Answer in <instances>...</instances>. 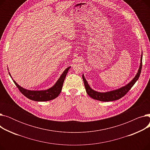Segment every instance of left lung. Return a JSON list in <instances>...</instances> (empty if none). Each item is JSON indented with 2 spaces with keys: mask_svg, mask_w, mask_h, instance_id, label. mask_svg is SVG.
Returning <instances> with one entry per match:
<instances>
[{
  "mask_svg": "<svg viewBox=\"0 0 150 150\" xmlns=\"http://www.w3.org/2000/svg\"><path fill=\"white\" fill-rule=\"evenodd\" d=\"M142 67V52L141 58H140V66L138 70V72L136 75L135 77L127 85H125L123 87L117 89L113 91L105 92H100L96 91L93 90L89 85L88 81L85 79L84 74H83V80L84 84V87L86 91V92L88 95L94 100H99L101 101H111L119 100L125 96L127 93L131 89L133 85L136 83V82L139 79V77L141 73Z\"/></svg>",
  "mask_w": 150,
  "mask_h": 150,
  "instance_id": "1",
  "label": "left lung"
}]
</instances>
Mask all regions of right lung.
Masks as SVG:
<instances>
[{
	"label": "right lung",
	"mask_w": 150,
	"mask_h": 150,
	"mask_svg": "<svg viewBox=\"0 0 150 150\" xmlns=\"http://www.w3.org/2000/svg\"><path fill=\"white\" fill-rule=\"evenodd\" d=\"M70 68V66L66 69L64 72H62V75L59 78V79L56 82V83H55L52 87L46 90H42V91L28 90L21 87V86H19L13 78L12 80H13L14 84L17 86L20 92L23 94V96H25L27 98H29L30 100L36 101H49V100L54 99L59 95V93H61L62 90V85H63V83H64L65 78ZM9 74L11 78H12L10 72H9Z\"/></svg>",
	"instance_id": "obj_1"
}]
</instances>
